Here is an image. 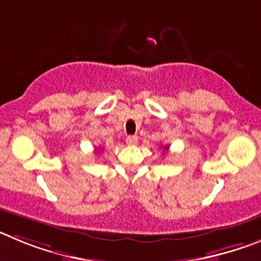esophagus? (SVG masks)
Here are the masks:
<instances>
[{
	"label": "esophagus",
	"mask_w": 261,
	"mask_h": 261,
	"mask_svg": "<svg viewBox=\"0 0 261 261\" xmlns=\"http://www.w3.org/2000/svg\"><path fill=\"white\" fill-rule=\"evenodd\" d=\"M126 144L127 145H136L138 144V138L135 135H128L126 138Z\"/></svg>",
	"instance_id": "1"
}]
</instances>
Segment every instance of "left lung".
I'll return each instance as SVG.
<instances>
[{
	"label": "left lung",
	"instance_id": "8db88e82",
	"mask_svg": "<svg viewBox=\"0 0 261 261\" xmlns=\"http://www.w3.org/2000/svg\"><path fill=\"white\" fill-rule=\"evenodd\" d=\"M164 148H165V149H168V145H165V147H164Z\"/></svg>",
	"mask_w": 261,
	"mask_h": 261
}]
</instances>
